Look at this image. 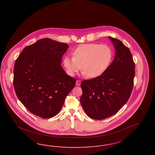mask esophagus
Here are the masks:
<instances>
[{"instance_id":"esophagus-1","label":"esophagus","mask_w":155,"mask_h":155,"mask_svg":"<svg viewBox=\"0 0 155 155\" xmlns=\"http://www.w3.org/2000/svg\"><path fill=\"white\" fill-rule=\"evenodd\" d=\"M80 84H81V81H80V80H77V81H76V85L77 86H79V85H80Z\"/></svg>"}]
</instances>
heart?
Listing matches in <instances>:
<instances>
[{"instance_id":"b5f03b06","label":"heart","mask_w":155,"mask_h":155,"mask_svg":"<svg viewBox=\"0 0 155 155\" xmlns=\"http://www.w3.org/2000/svg\"><path fill=\"white\" fill-rule=\"evenodd\" d=\"M72 56H66L63 60L67 74L74 76L82 69L84 75L95 78L103 74L109 66L113 52L106 45L82 44L74 49Z\"/></svg>"}]
</instances>
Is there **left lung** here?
<instances>
[{
    "instance_id": "obj_1",
    "label": "left lung",
    "mask_w": 155,
    "mask_h": 155,
    "mask_svg": "<svg viewBox=\"0 0 155 155\" xmlns=\"http://www.w3.org/2000/svg\"><path fill=\"white\" fill-rule=\"evenodd\" d=\"M116 49L115 58L100 76L82 81L81 105L90 118L103 120L115 114L128 101L133 91L135 63L129 48L109 37Z\"/></svg>"
}]
</instances>
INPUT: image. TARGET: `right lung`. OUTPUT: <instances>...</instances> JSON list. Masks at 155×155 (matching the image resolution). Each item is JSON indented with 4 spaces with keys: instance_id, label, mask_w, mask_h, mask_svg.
<instances>
[{
    "instance_id": "right-lung-1",
    "label": "right lung",
    "mask_w": 155,
    "mask_h": 155,
    "mask_svg": "<svg viewBox=\"0 0 155 155\" xmlns=\"http://www.w3.org/2000/svg\"><path fill=\"white\" fill-rule=\"evenodd\" d=\"M68 45L43 38L26 46L15 62L13 86L20 101L30 112L43 118L61 109L76 79L65 73L61 58Z\"/></svg>"
}]
</instances>
